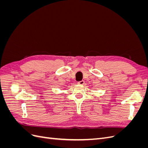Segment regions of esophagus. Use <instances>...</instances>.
<instances>
[{
	"mask_svg": "<svg viewBox=\"0 0 148 148\" xmlns=\"http://www.w3.org/2000/svg\"><path fill=\"white\" fill-rule=\"evenodd\" d=\"M78 84H80V85H83V84H84V80H82V81L78 82Z\"/></svg>",
	"mask_w": 148,
	"mask_h": 148,
	"instance_id": "1",
	"label": "esophagus"
}]
</instances>
